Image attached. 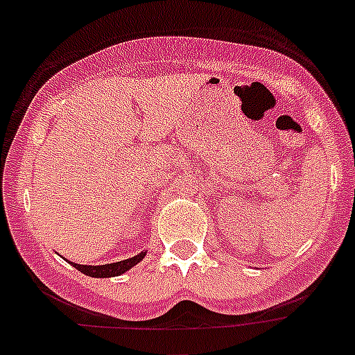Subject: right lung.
<instances>
[{"label": "right lung", "mask_w": 355, "mask_h": 355, "mask_svg": "<svg viewBox=\"0 0 355 355\" xmlns=\"http://www.w3.org/2000/svg\"><path fill=\"white\" fill-rule=\"evenodd\" d=\"M144 254H146V252H141V254L134 256V258L123 259V261L107 263V265H97V266L76 265V263H71V261L69 263L74 266V268L80 270V272L85 273V275L89 277H114V275H121L123 272L132 268L134 265H137V263L144 258Z\"/></svg>", "instance_id": "obj_1"}]
</instances>
